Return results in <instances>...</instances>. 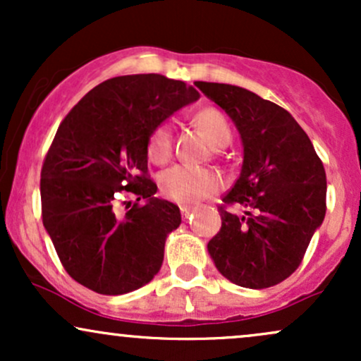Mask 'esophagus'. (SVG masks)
Wrapping results in <instances>:
<instances>
[{
	"label": "esophagus",
	"mask_w": 361,
	"mask_h": 361,
	"mask_svg": "<svg viewBox=\"0 0 361 361\" xmlns=\"http://www.w3.org/2000/svg\"><path fill=\"white\" fill-rule=\"evenodd\" d=\"M180 210H181V215H183V219H188L190 214H192V207L188 205H181Z\"/></svg>",
	"instance_id": "esophagus-1"
}]
</instances>
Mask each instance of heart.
<instances>
[{"mask_svg":"<svg viewBox=\"0 0 361 361\" xmlns=\"http://www.w3.org/2000/svg\"><path fill=\"white\" fill-rule=\"evenodd\" d=\"M195 126L200 127L214 147H224L231 140V128L224 115L217 109H202L195 114ZM175 137L171 122L164 120L149 132L146 151L147 157L156 164H164L173 154ZM161 193L178 204H193L217 193L222 180L212 169L193 168L178 164L166 169L159 178Z\"/></svg>","mask_w":361,"mask_h":361,"instance_id":"heart-1","label":"heart"}]
</instances>
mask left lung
Returning a JSON list of instances; mask_svg holds the SVG:
<instances>
[{"label": "left lung", "mask_w": 361, "mask_h": 361, "mask_svg": "<svg viewBox=\"0 0 361 361\" xmlns=\"http://www.w3.org/2000/svg\"><path fill=\"white\" fill-rule=\"evenodd\" d=\"M241 134V175L222 197L221 231L209 247L217 270L239 287L268 288L299 268L326 215V171L287 110L250 90L195 82ZM231 206L243 214L231 213Z\"/></svg>", "instance_id": "1"}]
</instances>
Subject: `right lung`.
Returning a JSON list of instances; mask_svg holds the SVG:
<instances>
[{
	"label": "right lung",
	"instance_id": "right-lung-1",
	"mask_svg": "<svg viewBox=\"0 0 361 361\" xmlns=\"http://www.w3.org/2000/svg\"><path fill=\"white\" fill-rule=\"evenodd\" d=\"M198 97L161 74L117 76L94 86L61 122L40 171L42 222L78 283L122 295L159 271L181 214L154 197L146 144L152 127ZM128 194L148 202L130 206L123 200Z\"/></svg>",
	"mask_w": 361,
	"mask_h": 361
}]
</instances>
